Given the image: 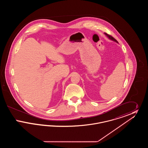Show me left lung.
I'll return each instance as SVG.
<instances>
[{
	"mask_svg": "<svg viewBox=\"0 0 148 148\" xmlns=\"http://www.w3.org/2000/svg\"><path fill=\"white\" fill-rule=\"evenodd\" d=\"M105 34H106L110 39H111V40H113V41H114V42H117V40L115 39H114V38H113V36H112L111 35H109V34H108L107 33H105Z\"/></svg>",
	"mask_w": 148,
	"mask_h": 148,
	"instance_id": "8db88e82",
	"label": "left lung"
}]
</instances>
